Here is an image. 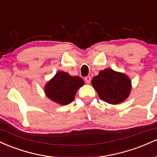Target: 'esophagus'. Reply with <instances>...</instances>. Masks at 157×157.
Instances as JSON below:
<instances>
[{
  "label": "esophagus",
  "instance_id": "obj_1",
  "mask_svg": "<svg viewBox=\"0 0 157 157\" xmlns=\"http://www.w3.org/2000/svg\"><path fill=\"white\" fill-rule=\"evenodd\" d=\"M85 81H86L87 83H90V82H91V77L87 76L85 77Z\"/></svg>",
  "mask_w": 157,
  "mask_h": 157
}]
</instances>
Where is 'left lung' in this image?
Wrapping results in <instances>:
<instances>
[{"instance_id":"obj_1","label":"left lung","mask_w":157,"mask_h":157,"mask_svg":"<svg viewBox=\"0 0 157 157\" xmlns=\"http://www.w3.org/2000/svg\"><path fill=\"white\" fill-rule=\"evenodd\" d=\"M91 84L102 100L113 105L125 101L131 90L130 78L111 68L100 71L93 77Z\"/></svg>"}]
</instances>
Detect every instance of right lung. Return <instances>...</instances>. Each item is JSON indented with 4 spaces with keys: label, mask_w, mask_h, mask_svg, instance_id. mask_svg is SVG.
Masks as SVG:
<instances>
[{
    "label": "right lung",
    "mask_w": 157,
    "mask_h": 157,
    "mask_svg": "<svg viewBox=\"0 0 157 157\" xmlns=\"http://www.w3.org/2000/svg\"><path fill=\"white\" fill-rule=\"evenodd\" d=\"M83 85L84 81L81 77L58 71L46 83L44 91L46 97L52 101L66 105L73 101L77 91Z\"/></svg>",
    "instance_id": "right-lung-1"
}]
</instances>
